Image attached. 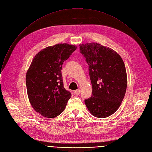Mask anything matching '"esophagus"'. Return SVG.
I'll return each mask as SVG.
<instances>
[{"label": "esophagus", "instance_id": "1", "mask_svg": "<svg viewBox=\"0 0 152 152\" xmlns=\"http://www.w3.org/2000/svg\"><path fill=\"white\" fill-rule=\"evenodd\" d=\"M74 94H75L76 96L80 95V90H75V91H74Z\"/></svg>", "mask_w": 152, "mask_h": 152}]
</instances>
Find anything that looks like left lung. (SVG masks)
<instances>
[{
	"mask_svg": "<svg viewBox=\"0 0 152 152\" xmlns=\"http://www.w3.org/2000/svg\"><path fill=\"white\" fill-rule=\"evenodd\" d=\"M80 53L88 65L93 87L91 97L86 99L91 114L105 118L114 113L127 88V74L121 56L112 49L97 43L80 45Z\"/></svg>",
	"mask_w": 152,
	"mask_h": 152,
	"instance_id": "8db88e82",
	"label": "left lung"
}]
</instances>
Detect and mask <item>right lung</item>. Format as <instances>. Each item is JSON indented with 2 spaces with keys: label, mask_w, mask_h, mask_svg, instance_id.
Returning a JSON list of instances; mask_svg holds the SVG:
<instances>
[{
  "label": "right lung",
  "mask_w": 152,
  "mask_h": 152,
  "mask_svg": "<svg viewBox=\"0 0 152 152\" xmlns=\"http://www.w3.org/2000/svg\"><path fill=\"white\" fill-rule=\"evenodd\" d=\"M76 49L75 45L58 44L34 58L26 75V89L31 105L41 115H59L71 98V93L64 87L61 69L63 62Z\"/></svg>",
  "instance_id": "add662e5"
}]
</instances>
